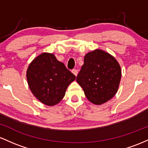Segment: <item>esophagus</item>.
<instances>
[{"label":"esophagus","instance_id":"1","mask_svg":"<svg viewBox=\"0 0 148 148\" xmlns=\"http://www.w3.org/2000/svg\"><path fill=\"white\" fill-rule=\"evenodd\" d=\"M72 73L75 75L77 76V73H78V71H77V69H73L72 70Z\"/></svg>","mask_w":148,"mask_h":148}]
</instances>
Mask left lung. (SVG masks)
I'll list each match as a JSON object with an SVG mask.
<instances>
[{"label":"left lung","instance_id":"8db88e82","mask_svg":"<svg viewBox=\"0 0 148 148\" xmlns=\"http://www.w3.org/2000/svg\"><path fill=\"white\" fill-rule=\"evenodd\" d=\"M121 69L113 56L100 49L84 56L77 82L90 102L101 105L115 95L120 82Z\"/></svg>","mask_w":148,"mask_h":148}]
</instances>
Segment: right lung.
Returning a JSON list of instances; mask_svg holds the SVG:
<instances>
[{
    "label": "right lung",
    "mask_w": 148,
    "mask_h": 148,
    "mask_svg": "<svg viewBox=\"0 0 148 148\" xmlns=\"http://www.w3.org/2000/svg\"><path fill=\"white\" fill-rule=\"evenodd\" d=\"M26 77L34 95L50 106L62 100L68 86L76 78L63 63L49 53H43L31 62Z\"/></svg>",
    "instance_id": "right-lung-1"
}]
</instances>
